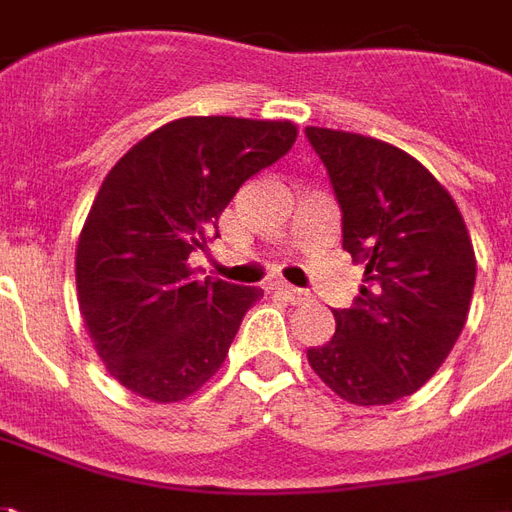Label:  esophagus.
I'll list each match as a JSON object with an SVG mask.
<instances>
[{"mask_svg": "<svg viewBox=\"0 0 512 512\" xmlns=\"http://www.w3.org/2000/svg\"><path fill=\"white\" fill-rule=\"evenodd\" d=\"M279 290H282L293 304H304V301H310V293H307V290L293 288V285H279Z\"/></svg>", "mask_w": 512, "mask_h": 512, "instance_id": "34e87169", "label": "esophagus"}]
</instances>
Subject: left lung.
I'll use <instances>...</instances> for the list:
<instances>
[{
    "mask_svg": "<svg viewBox=\"0 0 512 512\" xmlns=\"http://www.w3.org/2000/svg\"><path fill=\"white\" fill-rule=\"evenodd\" d=\"M310 145L343 211V249L365 263L351 310H334V337L307 351L332 392L386 406L417 392L461 337L472 304V238L450 191L373 136L315 128Z\"/></svg>",
    "mask_w": 512,
    "mask_h": 512,
    "instance_id": "8db88e82",
    "label": "left lung"
}]
</instances>
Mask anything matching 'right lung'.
<instances>
[{
    "label": "right lung",
    "mask_w": 512,
    "mask_h": 512,
    "mask_svg": "<svg viewBox=\"0 0 512 512\" xmlns=\"http://www.w3.org/2000/svg\"><path fill=\"white\" fill-rule=\"evenodd\" d=\"M296 134L290 120L180 117L109 169L79 235L76 290L95 351L134 395L178 403L222 367L263 290L200 282L189 255Z\"/></svg>",
    "instance_id": "right-lung-1"
}]
</instances>
